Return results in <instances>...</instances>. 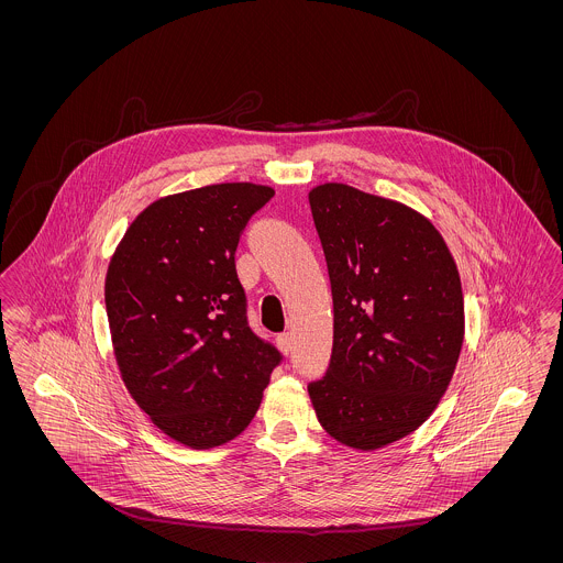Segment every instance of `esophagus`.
Masks as SVG:
<instances>
[{"label": "esophagus", "mask_w": 563, "mask_h": 563, "mask_svg": "<svg viewBox=\"0 0 563 563\" xmlns=\"http://www.w3.org/2000/svg\"><path fill=\"white\" fill-rule=\"evenodd\" d=\"M276 344H278V349L283 354H289L291 350H294V338H291V333H280L278 338H276Z\"/></svg>", "instance_id": "34e87169"}]
</instances>
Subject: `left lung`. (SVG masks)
<instances>
[{"label":"left lung","mask_w":563,"mask_h":563,"mask_svg":"<svg viewBox=\"0 0 563 563\" xmlns=\"http://www.w3.org/2000/svg\"><path fill=\"white\" fill-rule=\"evenodd\" d=\"M333 295V352L308 386L322 429L374 452L420 429L464 342L454 257L424 214L352 188L310 189Z\"/></svg>","instance_id":"obj_1"}]
</instances>
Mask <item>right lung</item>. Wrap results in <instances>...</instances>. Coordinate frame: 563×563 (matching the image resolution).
Listing matches in <instances>:
<instances>
[{"mask_svg":"<svg viewBox=\"0 0 563 563\" xmlns=\"http://www.w3.org/2000/svg\"><path fill=\"white\" fill-rule=\"evenodd\" d=\"M274 189L214 184L158 198L109 260L106 308L115 363L154 427L191 450L246 429L280 352L246 322L236 246Z\"/></svg>","mask_w":563,"mask_h":563,"instance_id":"obj_1","label":"right lung"}]
</instances>
